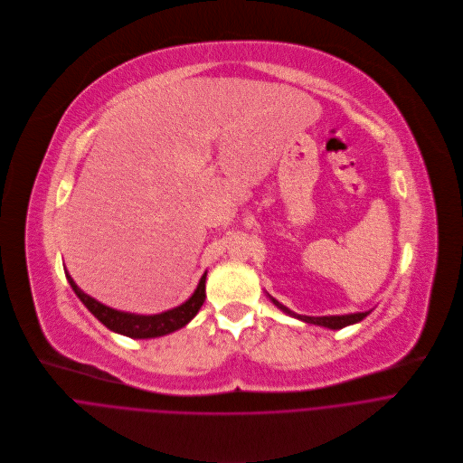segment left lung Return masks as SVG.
Masks as SVG:
<instances>
[{"label":"left lung","mask_w":463,"mask_h":463,"mask_svg":"<svg viewBox=\"0 0 463 463\" xmlns=\"http://www.w3.org/2000/svg\"><path fill=\"white\" fill-rule=\"evenodd\" d=\"M274 305H278L279 309L301 322H307V324H315V326H322V327H329V329H344L347 326H353V324H358L362 322L371 311L367 313H354V315H344V317H320V318H315V317H301V315H294L290 309H287V307H283L281 303H278L274 298H270Z\"/></svg>","instance_id":"8db88e82"}]
</instances>
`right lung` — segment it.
Listing matches in <instances>:
<instances>
[{
  "label": "right lung",
  "instance_id": "1",
  "mask_svg": "<svg viewBox=\"0 0 463 463\" xmlns=\"http://www.w3.org/2000/svg\"><path fill=\"white\" fill-rule=\"evenodd\" d=\"M67 279L72 287V290L76 292V296L83 301V305L87 309L110 331L119 333L123 336L128 338H156V336H165L169 333H175L182 327H185L200 311V307L205 301V278L207 272L202 276L194 294L182 303L180 307H175L171 311H165L162 315H150V317H143V315H130V313H121L116 309H110V307L96 301L94 298H90L89 294H85L71 278L69 272Z\"/></svg>",
  "mask_w": 463,
  "mask_h": 463
}]
</instances>
